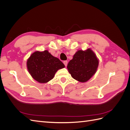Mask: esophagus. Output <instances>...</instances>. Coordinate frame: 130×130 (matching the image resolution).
I'll use <instances>...</instances> for the list:
<instances>
[{
  "instance_id": "obj_1",
  "label": "esophagus",
  "mask_w": 130,
  "mask_h": 130,
  "mask_svg": "<svg viewBox=\"0 0 130 130\" xmlns=\"http://www.w3.org/2000/svg\"><path fill=\"white\" fill-rule=\"evenodd\" d=\"M63 63H64V64L65 65V66L67 67V64H68V61H63Z\"/></svg>"
}]
</instances>
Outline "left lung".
I'll use <instances>...</instances> for the list:
<instances>
[{
    "label": "left lung",
    "mask_w": 130,
    "mask_h": 130,
    "mask_svg": "<svg viewBox=\"0 0 130 130\" xmlns=\"http://www.w3.org/2000/svg\"><path fill=\"white\" fill-rule=\"evenodd\" d=\"M99 60L90 48L78 50L67 65L72 77L80 82L88 81L97 71Z\"/></svg>",
    "instance_id": "8db88e82"
}]
</instances>
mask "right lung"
Instances as JSON below:
<instances>
[{"label": "right lung", "mask_w": 130, "mask_h": 130, "mask_svg": "<svg viewBox=\"0 0 130 130\" xmlns=\"http://www.w3.org/2000/svg\"><path fill=\"white\" fill-rule=\"evenodd\" d=\"M27 69L35 80L40 84L48 82L54 78L59 69L65 67L64 64L48 50L36 51L26 61Z\"/></svg>", "instance_id": "obj_1"}]
</instances>
